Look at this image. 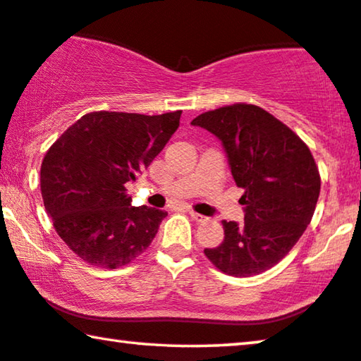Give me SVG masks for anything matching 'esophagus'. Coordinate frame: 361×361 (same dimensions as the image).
<instances>
[{
  "label": "esophagus",
  "instance_id": "esophagus-1",
  "mask_svg": "<svg viewBox=\"0 0 361 361\" xmlns=\"http://www.w3.org/2000/svg\"><path fill=\"white\" fill-rule=\"evenodd\" d=\"M188 214H190L192 219L197 221V223H203V221L207 219V216H203V214H200L197 212H193V209H188Z\"/></svg>",
  "mask_w": 361,
  "mask_h": 361
}]
</instances>
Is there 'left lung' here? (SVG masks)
I'll use <instances>...</instances> for the list:
<instances>
[{
    "label": "left lung",
    "instance_id": "8db88e82",
    "mask_svg": "<svg viewBox=\"0 0 361 361\" xmlns=\"http://www.w3.org/2000/svg\"><path fill=\"white\" fill-rule=\"evenodd\" d=\"M192 124L223 142L245 204L243 226L223 221V243L204 255L224 274H262L292 250L313 218L321 188L313 154L290 127L255 104L207 111Z\"/></svg>",
    "mask_w": 361,
    "mask_h": 361
}]
</instances>
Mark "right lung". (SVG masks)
Returning a JSON list of instances; mask_svg holds the SVG:
<instances>
[{"label": "right lung", "mask_w": 361, "mask_h": 361, "mask_svg": "<svg viewBox=\"0 0 361 361\" xmlns=\"http://www.w3.org/2000/svg\"><path fill=\"white\" fill-rule=\"evenodd\" d=\"M180 114L93 111L48 148L43 204L58 235L85 263L116 269L149 247L168 212L130 207L126 184L158 157Z\"/></svg>", "instance_id": "1"}]
</instances>
